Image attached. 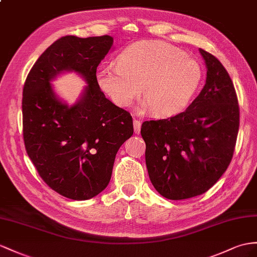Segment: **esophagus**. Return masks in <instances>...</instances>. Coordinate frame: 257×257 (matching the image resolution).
<instances>
[{"mask_svg": "<svg viewBox=\"0 0 257 257\" xmlns=\"http://www.w3.org/2000/svg\"><path fill=\"white\" fill-rule=\"evenodd\" d=\"M134 129H135V133L137 135L140 134V131H141V121L140 120H138V119L134 120Z\"/></svg>", "mask_w": 257, "mask_h": 257, "instance_id": "1", "label": "esophagus"}]
</instances>
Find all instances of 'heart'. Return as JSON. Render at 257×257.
I'll return each instance as SVG.
<instances>
[{"mask_svg": "<svg viewBox=\"0 0 257 257\" xmlns=\"http://www.w3.org/2000/svg\"><path fill=\"white\" fill-rule=\"evenodd\" d=\"M116 61L117 65L98 68L100 88L119 107L130 106L142 90V108L152 109L156 117L181 113L202 79L201 66L194 58L162 41L131 44Z\"/></svg>", "mask_w": 257, "mask_h": 257, "instance_id": "obj_1", "label": "heart"}]
</instances>
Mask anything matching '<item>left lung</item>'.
Segmentation results:
<instances>
[{
	"label": "left lung",
	"mask_w": 257,
	"mask_h": 257,
	"mask_svg": "<svg viewBox=\"0 0 257 257\" xmlns=\"http://www.w3.org/2000/svg\"><path fill=\"white\" fill-rule=\"evenodd\" d=\"M206 82L182 113L144 121L150 180L161 195L185 200L212 188L231 162L239 131L238 97L231 78L217 58L200 49Z\"/></svg>",
	"instance_id": "obj_1"
}]
</instances>
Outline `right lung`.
I'll use <instances>...</instances> for the list:
<instances>
[{
    "instance_id": "right-lung-1",
    "label": "right lung",
    "mask_w": 257,
    "mask_h": 257,
    "mask_svg": "<svg viewBox=\"0 0 257 257\" xmlns=\"http://www.w3.org/2000/svg\"><path fill=\"white\" fill-rule=\"evenodd\" d=\"M113 42L110 36L58 39L38 58L24 85L26 151L43 181L71 200H89L107 187L118 150L134 134L129 111L105 97L96 80L97 66ZM66 71L87 83L72 105L50 84Z\"/></svg>"
}]
</instances>
